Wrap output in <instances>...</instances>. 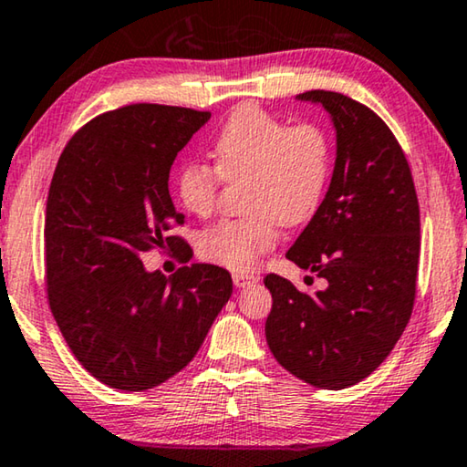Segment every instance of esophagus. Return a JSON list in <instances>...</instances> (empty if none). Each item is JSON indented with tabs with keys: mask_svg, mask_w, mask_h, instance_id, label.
<instances>
[{
	"mask_svg": "<svg viewBox=\"0 0 467 467\" xmlns=\"http://www.w3.org/2000/svg\"><path fill=\"white\" fill-rule=\"evenodd\" d=\"M258 277L253 274H234V284L235 288H246L250 284H256Z\"/></svg>",
	"mask_w": 467,
	"mask_h": 467,
	"instance_id": "34e87169",
	"label": "esophagus"
}]
</instances>
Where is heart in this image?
I'll return each instance as SVG.
<instances>
[{"label": "heart", "instance_id": "obj_1", "mask_svg": "<svg viewBox=\"0 0 467 467\" xmlns=\"http://www.w3.org/2000/svg\"><path fill=\"white\" fill-rule=\"evenodd\" d=\"M214 167L183 164L177 196L196 217L211 214L221 179L244 183V211L198 235V253L234 271L253 269L275 246L277 227L305 223L319 209L329 179V141L317 125L288 127L258 106L235 110L211 146Z\"/></svg>", "mask_w": 467, "mask_h": 467}]
</instances>
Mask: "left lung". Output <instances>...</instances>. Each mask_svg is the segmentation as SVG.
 <instances>
[{
    "label": "left lung",
    "mask_w": 467,
    "mask_h": 467,
    "mask_svg": "<svg viewBox=\"0 0 467 467\" xmlns=\"http://www.w3.org/2000/svg\"><path fill=\"white\" fill-rule=\"evenodd\" d=\"M296 98L329 112L336 162L324 202L285 256L327 279V288L306 294L269 274L265 336L292 376L340 390L390 355L411 317L420 204L405 152L374 110L336 91Z\"/></svg>",
    "instance_id": "obj_1"
}]
</instances>
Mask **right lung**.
Here are the masks:
<instances>
[{
  "mask_svg": "<svg viewBox=\"0 0 467 467\" xmlns=\"http://www.w3.org/2000/svg\"><path fill=\"white\" fill-rule=\"evenodd\" d=\"M211 112L131 104L78 129L46 206V277L56 324L77 361L110 389H154L188 365L232 296L229 271L192 263L146 271L152 248L192 258L169 173Z\"/></svg>",
  "mask_w": 467,
  "mask_h": 467,
  "instance_id": "1",
  "label": "right lung"
}]
</instances>
